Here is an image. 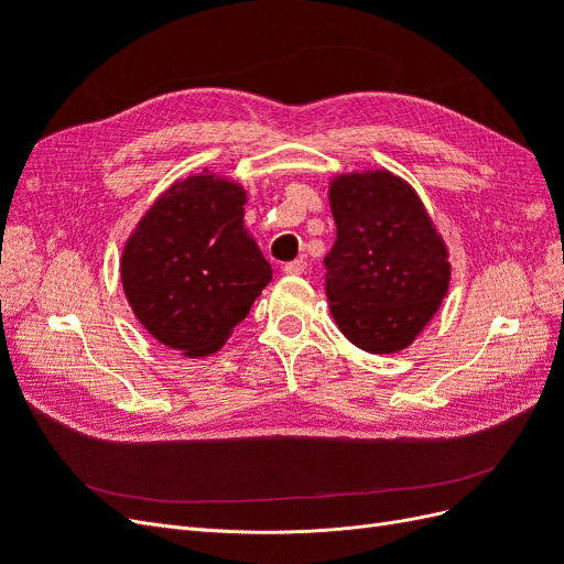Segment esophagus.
I'll return each instance as SVG.
<instances>
[{
    "instance_id": "esophagus-1",
    "label": "esophagus",
    "mask_w": 564,
    "mask_h": 564,
    "mask_svg": "<svg viewBox=\"0 0 564 564\" xmlns=\"http://www.w3.org/2000/svg\"><path fill=\"white\" fill-rule=\"evenodd\" d=\"M305 265H308V263H305L303 259H296V261H292V263H286L282 270H284V275H303Z\"/></svg>"
}]
</instances>
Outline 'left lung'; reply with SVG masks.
Segmentation results:
<instances>
[{
	"label": "left lung",
	"mask_w": 564,
	"mask_h": 564,
	"mask_svg": "<svg viewBox=\"0 0 564 564\" xmlns=\"http://www.w3.org/2000/svg\"><path fill=\"white\" fill-rule=\"evenodd\" d=\"M336 242L324 265L329 313L352 346L409 348L449 292V247L419 193L388 169L329 178Z\"/></svg>",
	"instance_id": "obj_1"
}]
</instances>
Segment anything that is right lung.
Returning a JSON list of instances; mask_svg holds the SVG:
<instances>
[{
    "mask_svg": "<svg viewBox=\"0 0 564 564\" xmlns=\"http://www.w3.org/2000/svg\"><path fill=\"white\" fill-rule=\"evenodd\" d=\"M247 187L204 166L150 204L119 256L129 308L143 329L183 357L226 346L272 280L245 228Z\"/></svg>",
    "mask_w": 564,
    "mask_h": 564,
    "instance_id": "1",
    "label": "right lung"
}]
</instances>
